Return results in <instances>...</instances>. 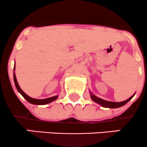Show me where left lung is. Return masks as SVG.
Masks as SVG:
<instances>
[{
  "label": "left lung",
  "mask_w": 147,
  "mask_h": 147,
  "mask_svg": "<svg viewBox=\"0 0 147 147\" xmlns=\"http://www.w3.org/2000/svg\"><path fill=\"white\" fill-rule=\"evenodd\" d=\"M135 94H134L133 96H132L130 98H129L128 99H127L124 101L112 102V101H106V100L101 99V98H98V97H97L96 96H95L94 94H93L91 93V92H90L91 98H92V99L93 100L94 102L98 103V104H100L101 106H103V107L109 108V109H116V108L121 107V106H124V105L126 104V103H127L128 101H130V100L132 99V98L134 96H135Z\"/></svg>",
  "instance_id": "1"
}]
</instances>
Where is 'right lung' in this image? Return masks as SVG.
<instances>
[{
	"mask_svg": "<svg viewBox=\"0 0 147 147\" xmlns=\"http://www.w3.org/2000/svg\"><path fill=\"white\" fill-rule=\"evenodd\" d=\"M15 68L14 67V70H15ZM13 78H14V82H15V86H16L17 89H18V92H20L22 94L23 97L27 100L29 103H32V104H34V105H45V104H48V103H51V102L55 101L58 98V96H54L50 97V98H45V99H36V98H33L32 97L29 96L28 95H27L21 89V88L20 87L19 84H18V81H17V79H16V76H15V73L14 72V75H13Z\"/></svg>",
	"mask_w": 147,
	"mask_h": 147,
	"instance_id": "1",
	"label": "right lung"
}]
</instances>
